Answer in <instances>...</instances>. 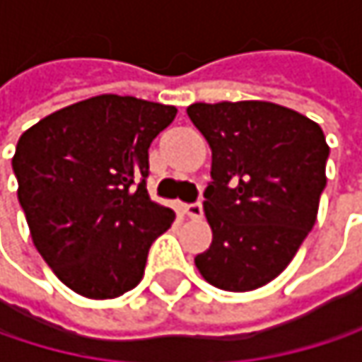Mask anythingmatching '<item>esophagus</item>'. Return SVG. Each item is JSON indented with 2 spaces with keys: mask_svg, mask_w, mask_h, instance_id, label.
Returning a JSON list of instances; mask_svg holds the SVG:
<instances>
[{
  "mask_svg": "<svg viewBox=\"0 0 362 362\" xmlns=\"http://www.w3.org/2000/svg\"><path fill=\"white\" fill-rule=\"evenodd\" d=\"M184 216L190 218V220H201L203 218V205L201 203H190V205H184L182 207Z\"/></svg>",
  "mask_w": 362,
  "mask_h": 362,
  "instance_id": "1",
  "label": "esophagus"
}]
</instances>
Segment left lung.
Returning a JSON list of instances; mask_svg holds the SVG:
<instances>
[{"mask_svg": "<svg viewBox=\"0 0 362 362\" xmlns=\"http://www.w3.org/2000/svg\"><path fill=\"white\" fill-rule=\"evenodd\" d=\"M186 112L211 148L214 178L203 201L211 245L194 266L218 289H257L289 266L317 222L325 134L266 100L194 103Z\"/></svg>", "mask_w": 362, "mask_h": 362, "instance_id": "8db88e82", "label": "left lung"}]
</instances>
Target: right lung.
Instances as JSON below:
<instances>
[{
  "label": "right lung",
  "mask_w": 362,
  "mask_h": 362,
  "mask_svg": "<svg viewBox=\"0 0 362 362\" xmlns=\"http://www.w3.org/2000/svg\"><path fill=\"white\" fill-rule=\"evenodd\" d=\"M178 109L103 94L29 127L12 157L37 252L75 293L112 300L144 274L153 241L176 220L146 192L148 146Z\"/></svg>",
  "instance_id": "add662e5"
}]
</instances>
